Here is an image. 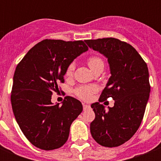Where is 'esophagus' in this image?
<instances>
[{
    "mask_svg": "<svg viewBox=\"0 0 161 161\" xmlns=\"http://www.w3.org/2000/svg\"><path fill=\"white\" fill-rule=\"evenodd\" d=\"M89 108H90V105L83 103V110H88V109H89Z\"/></svg>",
    "mask_w": 161,
    "mask_h": 161,
    "instance_id": "obj_1",
    "label": "esophagus"
}]
</instances>
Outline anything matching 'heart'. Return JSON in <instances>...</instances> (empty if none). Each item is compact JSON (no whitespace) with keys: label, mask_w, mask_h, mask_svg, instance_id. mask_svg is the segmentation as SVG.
<instances>
[{"label":"heart","mask_w":161,"mask_h":161,"mask_svg":"<svg viewBox=\"0 0 161 161\" xmlns=\"http://www.w3.org/2000/svg\"><path fill=\"white\" fill-rule=\"evenodd\" d=\"M88 64L89 66V68L91 69H93L94 67H96L98 64H103V63L102 59L98 58V57H91V58H88ZM74 68H75L74 63H71L67 68L66 75L68 77H70V76L73 75ZM96 90H97V88L94 86H80L78 88H76L75 93L79 98H83V99H88V98H90L92 94L94 92H96Z\"/></svg>","instance_id":"heart-1"}]
</instances>
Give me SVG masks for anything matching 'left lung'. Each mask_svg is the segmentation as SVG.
Returning a JSON list of instances; mask_svg holds the SVG:
<instances>
[{
	"instance_id": "1",
	"label": "left lung",
	"mask_w": 161,
	"mask_h": 161,
	"mask_svg": "<svg viewBox=\"0 0 161 161\" xmlns=\"http://www.w3.org/2000/svg\"><path fill=\"white\" fill-rule=\"evenodd\" d=\"M89 48L103 54L109 65L110 78L99 101L112 97L114 106L91 104L95 119L90 132L104 147H117L130 140L142 122L150 92L147 64L131 45L119 39L86 40Z\"/></svg>"
}]
</instances>
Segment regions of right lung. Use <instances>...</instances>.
Listing matches in <instances>:
<instances>
[{
	"instance_id": "right-lung-1",
	"label": "right lung",
	"mask_w": 161,
	"mask_h": 161,
	"mask_svg": "<svg viewBox=\"0 0 161 161\" xmlns=\"http://www.w3.org/2000/svg\"><path fill=\"white\" fill-rule=\"evenodd\" d=\"M88 50L83 41L43 40L28 51L14 73L11 101L14 116L26 139L36 147L53 150L68 140L70 126L83 111L78 99L67 96L51 102L63 83L67 68Z\"/></svg>"
}]
</instances>
